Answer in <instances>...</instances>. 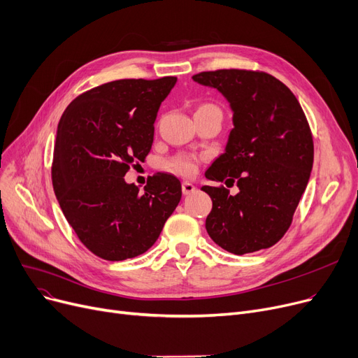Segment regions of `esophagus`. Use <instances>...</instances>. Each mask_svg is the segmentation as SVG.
<instances>
[{
    "instance_id": "1",
    "label": "esophagus",
    "mask_w": 358,
    "mask_h": 358,
    "mask_svg": "<svg viewBox=\"0 0 358 358\" xmlns=\"http://www.w3.org/2000/svg\"><path fill=\"white\" fill-rule=\"evenodd\" d=\"M195 191H196V188L191 182H183L182 183V192H183V195H191Z\"/></svg>"
}]
</instances>
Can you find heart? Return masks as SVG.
Wrapping results in <instances>:
<instances>
[{"label": "heart", "mask_w": 358, "mask_h": 358, "mask_svg": "<svg viewBox=\"0 0 358 358\" xmlns=\"http://www.w3.org/2000/svg\"><path fill=\"white\" fill-rule=\"evenodd\" d=\"M198 157L192 155H178L166 163V167L182 176H194L198 169Z\"/></svg>", "instance_id": "1"}]
</instances>
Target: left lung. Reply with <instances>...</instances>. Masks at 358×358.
I'll list each match as a JSON object with an SVG mask.
<instances>
[{
  "instance_id": "8db88e82",
  "label": "left lung",
  "mask_w": 358,
  "mask_h": 358,
  "mask_svg": "<svg viewBox=\"0 0 358 358\" xmlns=\"http://www.w3.org/2000/svg\"><path fill=\"white\" fill-rule=\"evenodd\" d=\"M194 81L217 89L230 103L233 129L223 155L206 178L236 182L202 186L213 199L206 220L211 239L227 252L245 255L275 245L293 221L313 166V138L296 96L262 71H203Z\"/></svg>"
}]
</instances>
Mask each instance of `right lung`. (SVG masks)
<instances>
[{"label": "right lung", "mask_w": 358, "mask_h": 358, "mask_svg": "<svg viewBox=\"0 0 358 358\" xmlns=\"http://www.w3.org/2000/svg\"><path fill=\"white\" fill-rule=\"evenodd\" d=\"M176 77L125 78L76 97L58 124L52 185L80 242L96 257L124 261L156 243L182 196L178 178L151 176L144 191L124 176L144 162L155 121Z\"/></svg>", "instance_id": "1"}]
</instances>
